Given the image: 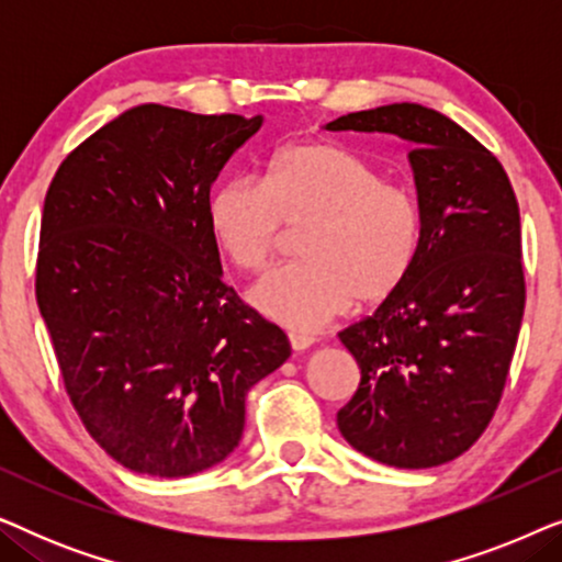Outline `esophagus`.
I'll return each mask as SVG.
<instances>
[{"mask_svg":"<svg viewBox=\"0 0 562 562\" xmlns=\"http://www.w3.org/2000/svg\"><path fill=\"white\" fill-rule=\"evenodd\" d=\"M289 342L294 350H306L314 345V335L310 333H289Z\"/></svg>","mask_w":562,"mask_h":562,"instance_id":"esophagus-1","label":"esophagus"}]
</instances>
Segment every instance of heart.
<instances>
[{
    "instance_id": "1",
    "label": "heart",
    "mask_w": 562,
    "mask_h": 562,
    "mask_svg": "<svg viewBox=\"0 0 562 562\" xmlns=\"http://www.w3.org/2000/svg\"><path fill=\"white\" fill-rule=\"evenodd\" d=\"M206 220L220 250L248 273L271 266L301 229L299 263L276 268L250 291L268 317L314 329L352 302L381 304L412 273L422 243L417 196L360 153L329 140L276 150L263 183L229 179L210 196Z\"/></svg>"
}]
</instances>
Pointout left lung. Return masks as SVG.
I'll return each instance as SVG.
<instances>
[{
	"mask_svg": "<svg viewBox=\"0 0 562 562\" xmlns=\"http://www.w3.org/2000/svg\"><path fill=\"white\" fill-rule=\"evenodd\" d=\"M327 130L409 140L422 210L412 273L340 342L360 368L337 412L345 440L394 468H432L471 448L494 417L525 314L519 204L491 150L445 114L402 102Z\"/></svg>",
	"mask_w": 562,
	"mask_h": 562,
	"instance_id": "obj_1",
	"label": "left lung"
}]
</instances>
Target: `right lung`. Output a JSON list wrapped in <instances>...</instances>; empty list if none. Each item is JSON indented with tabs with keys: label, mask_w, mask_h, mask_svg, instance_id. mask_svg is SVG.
<instances>
[{
	"label": "right lung",
	"mask_w": 562,
	"mask_h": 562,
	"mask_svg": "<svg viewBox=\"0 0 562 562\" xmlns=\"http://www.w3.org/2000/svg\"><path fill=\"white\" fill-rule=\"evenodd\" d=\"M260 125L133 106L68 153L45 194L37 306L83 427L135 473L222 463L248 391L291 356L222 281L206 220L212 183Z\"/></svg>",
	"instance_id": "add662e5"
}]
</instances>
